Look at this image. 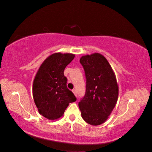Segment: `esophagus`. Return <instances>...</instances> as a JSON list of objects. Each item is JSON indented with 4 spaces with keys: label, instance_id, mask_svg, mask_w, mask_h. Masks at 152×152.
Returning <instances> with one entry per match:
<instances>
[{
    "label": "esophagus",
    "instance_id": "1",
    "mask_svg": "<svg viewBox=\"0 0 152 152\" xmlns=\"http://www.w3.org/2000/svg\"><path fill=\"white\" fill-rule=\"evenodd\" d=\"M72 91H73V93L74 94V95H75L76 96H77V92H76V89H73V90H72Z\"/></svg>",
    "mask_w": 152,
    "mask_h": 152
}]
</instances>
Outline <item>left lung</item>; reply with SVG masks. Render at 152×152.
Wrapping results in <instances>:
<instances>
[{
    "label": "left lung",
    "mask_w": 152,
    "mask_h": 152,
    "mask_svg": "<svg viewBox=\"0 0 152 152\" xmlns=\"http://www.w3.org/2000/svg\"><path fill=\"white\" fill-rule=\"evenodd\" d=\"M80 63L86 78L85 96L78 102L81 115L86 123L99 125L108 118L118 100L116 76L107 59L98 53L83 56Z\"/></svg>",
    "instance_id": "obj_1"
}]
</instances>
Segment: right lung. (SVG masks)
Instances as JSON below:
<instances>
[{
    "label": "right lung",
    "mask_w": 152,
    "mask_h": 152,
    "mask_svg": "<svg viewBox=\"0 0 152 152\" xmlns=\"http://www.w3.org/2000/svg\"><path fill=\"white\" fill-rule=\"evenodd\" d=\"M75 55L56 53L40 66L33 83V97L38 112L49 120L63 116L69 102L76 98L67 87V78L64 70Z\"/></svg>",
    "instance_id": "obj_1"
}]
</instances>
